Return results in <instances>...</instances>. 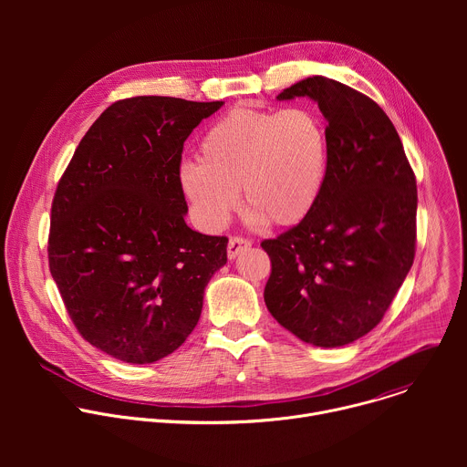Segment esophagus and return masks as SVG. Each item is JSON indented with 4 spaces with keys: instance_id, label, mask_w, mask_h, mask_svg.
Here are the masks:
<instances>
[{
    "instance_id": "obj_1",
    "label": "esophagus",
    "mask_w": 467,
    "mask_h": 467,
    "mask_svg": "<svg viewBox=\"0 0 467 467\" xmlns=\"http://www.w3.org/2000/svg\"><path fill=\"white\" fill-rule=\"evenodd\" d=\"M251 247V242L245 240V238H240V236H233L229 240V245H227V256L229 260H234L240 253L247 251Z\"/></svg>"
}]
</instances>
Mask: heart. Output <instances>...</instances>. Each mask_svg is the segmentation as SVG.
Here are the masks:
<instances>
[{"label": "heart", "instance_id": "b5f03b06", "mask_svg": "<svg viewBox=\"0 0 467 467\" xmlns=\"http://www.w3.org/2000/svg\"><path fill=\"white\" fill-rule=\"evenodd\" d=\"M328 171V135L305 107L256 110L236 107L199 142V162H182L179 188L193 218L220 231L240 203L249 222L301 223L317 205Z\"/></svg>", "mask_w": 467, "mask_h": 467}]
</instances>
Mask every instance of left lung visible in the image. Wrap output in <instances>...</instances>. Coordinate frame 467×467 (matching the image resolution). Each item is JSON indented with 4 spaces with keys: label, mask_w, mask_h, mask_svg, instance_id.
Returning <instances> with one entry per match:
<instances>
[{
    "label": "left lung",
    "mask_w": 467,
    "mask_h": 467,
    "mask_svg": "<svg viewBox=\"0 0 467 467\" xmlns=\"http://www.w3.org/2000/svg\"><path fill=\"white\" fill-rule=\"evenodd\" d=\"M308 98L327 119L328 171L314 211L264 240L270 314L299 340L348 346L377 327L407 279L416 247L418 188L384 110L335 79L314 76L277 99Z\"/></svg>",
    "instance_id": "8db88e82"
}]
</instances>
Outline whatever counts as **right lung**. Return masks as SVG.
Returning <instances> with one entry per match:
<instances>
[{
	"label": "right lung",
	"mask_w": 467,
	"mask_h": 467,
	"mask_svg": "<svg viewBox=\"0 0 467 467\" xmlns=\"http://www.w3.org/2000/svg\"><path fill=\"white\" fill-rule=\"evenodd\" d=\"M223 101L140 96L87 130L51 205L49 272L81 337L151 364L184 344L227 238L192 231L179 188L184 140Z\"/></svg>",
	"instance_id": "add662e5"
}]
</instances>
